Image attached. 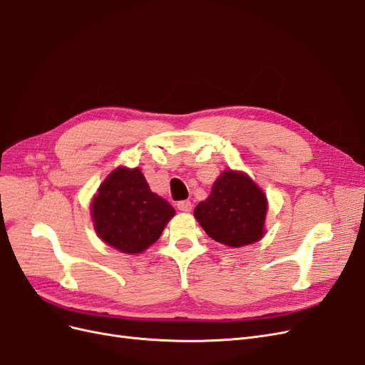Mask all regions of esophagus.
I'll use <instances>...</instances> for the list:
<instances>
[{
  "label": "esophagus",
  "instance_id": "1",
  "mask_svg": "<svg viewBox=\"0 0 365 365\" xmlns=\"http://www.w3.org/2000/svg\"><path fill=\"white\" fill-rule=\"evenodd\" d=\"M178 209L182 210V212H191L192 205H191L190 200H182V202L178 203Z\"/></svg>",
  "mask_w": 365,
  "mask_h": 365
}]
</instances>
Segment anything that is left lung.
Returning a JSON list of instances; mask_svg holds the SVG:
<instances>
[{
    "instance_id": "8db88e82",
    "label": "left lung",
    "mask_w": 365,
    "mask_h": 365,
    "mask_svg": "<svg viewBox=\"0 0 365 365\" xmlns=\"http://www.w3.org/2000/svg\"><path fill=\"white\" fill-rule=\"evenodd\" d=\"M210 238L230 247L253 244L262 238L267 198L249 175L222 173L210 195L194 212Z\"/></svg>"
}]
</instances>
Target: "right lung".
Masks as SVG:
<instances>
[{"instance_id": "add662e5", "label": "right lung", "mask_w": 365, "mask_h": 365, "mask_svg": "<svg viewBox=\"0 0 365 365\" xmlns=\"http://www.w3.org/2000/svg\"><path fill=\"white\" fill-rule=\"evenodd\" d=\"M174 207L150 191L139 168H118L108 175L92 202L100 238L123 253H140L160 237Z\"/></svg>"}]
</instances>
